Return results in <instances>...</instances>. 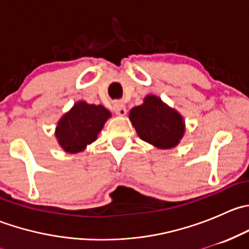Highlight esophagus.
<instances>
[{
    "mask_svg": "<svg viewBox=\"0 0 249 249\" xmlns=\"http://www.w3.org/2000/svg\"><path fill=\"white\" fill-rule=\"evenodd\" d=\"M113 108H114V112L117 113L118 115H122L123 117V115L126 114V107H125V105L122 104V102H115Z\"/></svg>",
    "mask_w": 249,
    "mask_h": 249,
    "instance_id": "esophagus-1",
    "label": "esophagus"
}]
</instances>
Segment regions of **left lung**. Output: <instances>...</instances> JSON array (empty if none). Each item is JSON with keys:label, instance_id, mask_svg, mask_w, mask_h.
I'll return each mask as SVG.
<instances>
[{"label": "left lung", "instance_id": "8db88e82", "mask_svg": "<svg viewBox=\"0 0 249 249\" xmlns=\"http://www.w3.org/2000/svg\"><path fill=\"white\" fill-rule=\"evenodd\" d=\"M129 118L140 139L159 149L175 148L184 136V118L157 95H147L142 105L131 108Z\"/></svg>", "mask_w": 249, "mask_h": 249}]
</instances>
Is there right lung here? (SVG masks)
Masks as SVG:
<instances>
[{"label": "right lung", "instance_id": "add662e5", "mask_svg": "<svg viewBox=\"0 0 249 249\" xmlns=\"http://www.w3.org/2000/svg\"><path fill=\"white\" fill-rule=\"evenodd\" d=\"M112 113L102 105L78 101L65 113L55 127V137L60 147L70 154L82 152L95 142L105 123Z\"/></svg>", "mask_w": 249, "mask_h": 249}]
</instances>
